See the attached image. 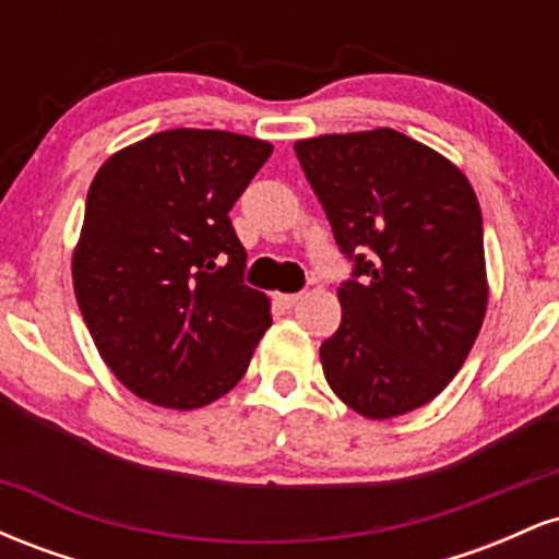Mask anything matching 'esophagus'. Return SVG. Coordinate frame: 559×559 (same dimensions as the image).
<instances>
[{
	"instance_id": "obj_1",
	"label": "esophagus",
	"mask_w": 559,
	"mask_h": 559,
	"mask_svg": "<svg viewBox=\"0 0 559 559\" xmlns=\"http://www.w3.org/2000/svg\"><path fill=\"white\" fill-rule=\"evenodd\" d=\"M275 299H278L281 305L286 307V310H292V307L297 305V301L301 299V294H278V297H275Z\"/></svg>"
}]
</instances>
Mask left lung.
Wrapping results in <instances>:
<instances>
[{
  "mask_svg": "<svg viewBox=\"0 0 559 559\" xmlns=\"http://www.w3.org/2000/svg\"><path fill=\"white\" fill-rule=\"evenodd\" d=\"M349 278L320 344L329 386L370 420L418 409L463 368L486 312L484 221L467 178L391 128L294 144Z\"/></svg>",
  "mask_w": 559,
  "mask_h": 559,
  "instance_id": "8db88e82",
  "label": "left lung"
}]
</instances>
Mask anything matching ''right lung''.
<instances>
[{"instance_id": "add662e5", "label": "right lung", "mask_w": 559, "mask_h": 559, "mask_svg": "<svg viewBox=\"0 0 559 559\" xmlns=\"http://www.w3.org/2000/svg\"><path fill=\"white\" fill-rule=\"evenodd\" d=\"M271 155L260 139L173 128L94 176L75 299L102 360L141 400L215 402L271 329V301L243 284L247 252L228 215Z\"/></svg>"}]
</instances>
